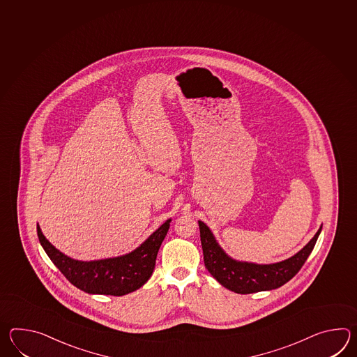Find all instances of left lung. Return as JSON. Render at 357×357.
I'll return each instance as SVG.
<instances>
[{"label":"left lung","instance_id":"left-lung-1","mask_svg":"<svg viewBox=\"0 0 357 357\" xmlns=\"http://www.w3.org/2000/svg\"><path fill=\"white\" fill-rule=\"evenodd\" d=\"M199 237L204 251V261L208 273L227 289L236 294H248L261 291H271L285 284L300 271L314 250L317 237L321 231L317 230L309 243L284 261L275 264H254L237 261L224 252L216 242L214 234L204 222H198Z\"/></svg>","mask_w":357,"mask_h":357}]
</instances>
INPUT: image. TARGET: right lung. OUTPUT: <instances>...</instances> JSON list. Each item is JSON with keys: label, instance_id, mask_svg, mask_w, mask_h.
<instances>
[{"label": "right lung", "instance_id": "add662e5", "mask_svg": "<svg viewBox=\"0 0 357 357\" xmlns=\"http://www.w3.org/2000/svg\"><path fill=\"white\" fill-rule=\"evenodd\" d=\"M172 219L155 230L135 251L118 257L79 261L60 252L43 236L37 224L40 246L51 261L73 285L91 294L124 296L141 288L152 275L160 246L167 236Z\"/></svg>", "mask_w": 357, "mask_h": 357}]
</instances>
